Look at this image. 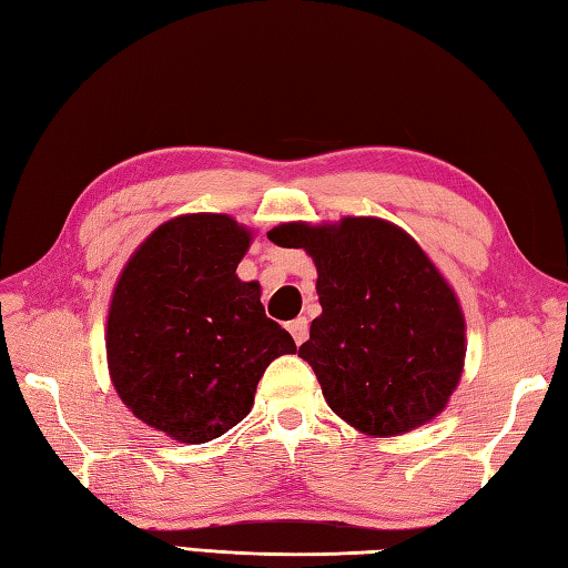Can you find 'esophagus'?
<instances>
[{"label": "esophagus", "instance_id": "esophagus-1", "mask_svg": "<svg viewBox=\"0 0 568 568\" xmlns=\"http://www.w3.org/2000/svg\"><path fill=\"white\" fill-rule=\"evenodd\" d=\"M288 333L294 335V343L301 345V343H304V341L308 338V321H306L304 316L294 318L292 323H288Z\"/></svg>", "mask_w": 568, "mask_h": 568}]
</instances>
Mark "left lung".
<instances>
[{"mask_svg": "<svg viewBox=\"0 0 568 568\" xmlns=\"http://www.w3.org/2000/svg\"><path fill=\"white\" fill-rule=\"evenodd\" d=\"M270 240L316 262L323 314L298 357L314 367L328 407L369 436L434 419L460 379L466 323L424 250L377 217L286 223Z\"/></svg>", "mask_w": 568, "mask_h": 568, "instance_id": "1", "label": "left lung"}]
</instances>
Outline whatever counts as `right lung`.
Wrapping results in <instances>:
<instances>
[{"mask_svg":"<svg viewBox=\"0 0 568 568\" xmlns=\"http://www.w3.org/2000/svg\"><path fill=\"white\" fill-rule=\"evenodd\" d=\"M250 233L233 217H173L149 235L114 288L108 363L136 419L181 444L240 424L274 357L294 338L267 318L257 282H240Z\"/></svg>","mask_w":568,"mask_h":568,"instance_id":"obj_1","label":"right lung"}]
</instances>
